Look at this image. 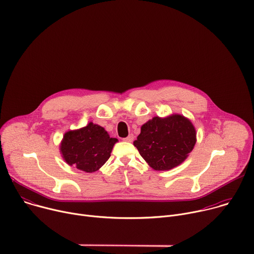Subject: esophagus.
Instances as JSON below:
<instances>
[{"label": "esophagus", "mask_w": 254, "mask_h": 254, "mask_svg": "<svg viewBox=\"0 0 254 254\" xmlns=\"http://www.w3.org/2000/svg\"><path fill=\"white\" fill-rule=\"evenodd\" d=\"M125 141H132V139H133V134L132 133H130V134H128L127 137H125V138H123Z\"/></svg>", "instance_id": "obj_1"}]
</instances>
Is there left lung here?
I'll use <instances>...</instances> for the list:
<instances>
[{
  "instance_id": "obj_1",
  "label": "left lung",
  "mask_w": 254,
  "mask_h": 254,
  "mask_svg": "<svg viewBox=\"0 0 254 254\" xmlns=\"http://www.w3.org/2000/svg\"><path fill=\"white\" fill-rule=\"evenodd\" d=\"M196 143L192 123L180 115L154 118L133 141L139 155L154 170H171L182 163Z\"/></svg>"
}]
</instances>
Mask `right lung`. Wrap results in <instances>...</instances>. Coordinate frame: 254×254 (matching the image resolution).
<instances>
[{"mask_svg": "<svg viewBox=\"0 0 254 254\" xmlns=\"http://www.w3.org/2000/svg\"><path fill=\"white\" fill-rule=\"evenodd\" d=\"M117 138L111 137L100 126L89 123L86 127L67 131L61 142V154L70 166L86 173L97 171L111 157Z\"/></svg>", "mask_w": 254, "mask_h": 254, "instance_id": "obj_1", "label": "right lung"}]
</instances>
